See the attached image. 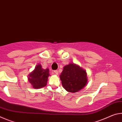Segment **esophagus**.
Listing matches in <instances>:
<instances>
[{"mask_svg":"<svg viewBox=\"0 0 122 122\" xmlns=\"http://www.w3.org/2000/svg\"><path fill=\"white\" fill-rule=\"evenodd\" d=\"M53 72L56 73V74H57V75H58V70H54Z\"/></svg>","mask_w":122,"mask_h":122,"instance_id":"obj_1","label":"esophagus"}]
</instances>
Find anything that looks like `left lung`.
Wrapping results in <instances>:
<instances>
[{"label": "left lung", "instance_id": "8db88e82", "mask_svg": "<svg viewBox=\"0 0 122 122\" xmlns=\"http://www.w3.org/2000/svg\"><path fill=\"white\" fill-rule=\"evenodd\" d=\"M60 78L64 88L72 93L82 89L87 83L86 71L74 64H70L64 67Z\"/></svg>", "mask_w": 122, "mask_h": 122}]
</instances>
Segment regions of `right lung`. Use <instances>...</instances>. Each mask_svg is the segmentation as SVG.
<instances>
[{
  "label": "right lung",
  "mask_w": 122,
  "mask_h": 122,
  "mask_svg": "<svg viewBox=\"0 0 122 122\" xmlns=\"http://www.w3.org/2000/svg\"><path fill=\"white\" fill-rule=\"evenodd\" d=\"M49 76V69H43L41 65L39 64L36 66L32 72L29 75L28 79L33 88L40 89L46 85Z\"/></svg>",
  "instance_id": "1"
}]
</instances>
